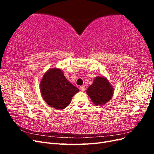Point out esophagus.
Masks as SVG:
<instances>
[{
	"label": "esophagus",
	"instance_id": "esophagus-1",
	"mask_svg": "<svg viewBox=\"0 0 154 154\" xmlns=\"http://www.w3.org/2000/svg\"><path fill=\"white\" fill-rule=\"evenodd\" d=\"M80 89L81 90V91H84L85 89V87L83 86V85L80 86Z\"/></svg>",
	"mask_w": 154,
	"mask_h": 154
}]
</instances>
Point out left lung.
<instances>
[{"label": "left lung", "instance_id": "left-lung-1", "mask_svg": "<svg viewBox=\"0 0 154 154\" xmlns=\"http://www.w3.org/2000/svg\"><path fill=\"white\" fill-rule=\"evenodd\" d=\"M114 88L105 76H96L86 91L92 103L96 106H103L113 96Z\"/></svg>", "mask_w": 154, "mask_h": 154}]
</instances>
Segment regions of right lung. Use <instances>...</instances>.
Wrapping results in <instances>:
<instances>
[{
	"label": "right lung",
	"mask_w": 154,
	"mask_h": 154,
	"mask_svg": "<svg viewBox=\"0 0 154 154\" xmlns=\"http://www.w3.org/2000/svg\"><path fill=\"white\" fill-rule=\"evenodd\" d=\"M42 96L49 106L62 110L71 103L79 89L65 77L61 69L51 68L46 71L40 83Z\"/></svg>",
	"instance_id": "add662e5"
}]
</instances>
